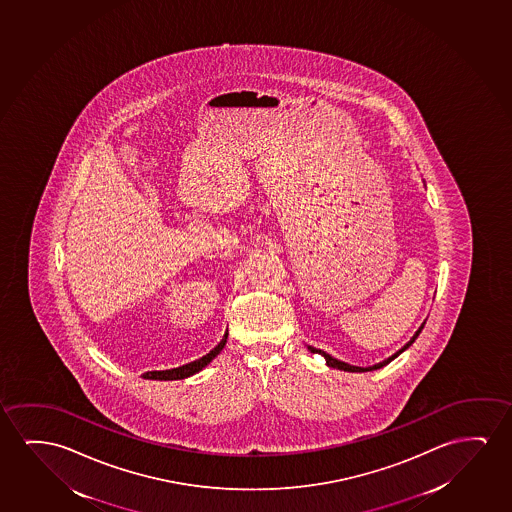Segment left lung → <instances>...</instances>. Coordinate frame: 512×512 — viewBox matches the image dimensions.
Wrapping results in <instances>:
<instances>
[{
	"instance_id": "8db88e82",
	"label": "left lung",
	"mask_w": 512,
	"mask_h": 512,
	"mask_svg": "<svg viewBox=\"0 0 512 512\" xmlns=\"http://www.w3.org/2000/svg\"><path fill=\"white\" fill-rule=\"evenodd\" d=\"M421 330H423V324H421V328H419L418 332L412 335V339L409 340V342H407V344H405V346L402 347L400 351H396L393 356H389L388 360L381 361V363L372 365V367H354V365H349V363H344V361L333 358V356H330V354L324 353V351H321V349H316V347L309 346V351L310 353L321 354V356H324V360H326V365H328V367L337 368V370H344V372H370V370H377V368H382L384 365H388V363H391V361L395 360L398 354L404 353L405 349L411 346L414 340L418 339V335L421 333Z\"/></svg>"
}]
</instances>
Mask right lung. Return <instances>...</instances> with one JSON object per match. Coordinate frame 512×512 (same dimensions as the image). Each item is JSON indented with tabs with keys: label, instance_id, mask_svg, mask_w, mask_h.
Instances as JSON below:
<instances>
[{
	"label": "right lung",
	"instance_id": "1",
	"mask_svg": "<svg viewBox=\"0 0 512 512\" xmlns=\"http://www.w3.org/2000/svg\"><path fill=\"white\" fill-rule=\"evenodd\" d=\"M226 340H228V333H224L223 340L217 344L210 353L202 356L200 360L191 361L188 365H182V367L170 368V370H154V372H147L142 375L144 379H154V381H177V379H186L189 375H195L196 372H200L202 368L207 367L210 361L216 358L217 354L223 351V347L226 346Z\"/></svg>",
	"mask_w": 512,
	"mask_h": 512
}]
</instances>
